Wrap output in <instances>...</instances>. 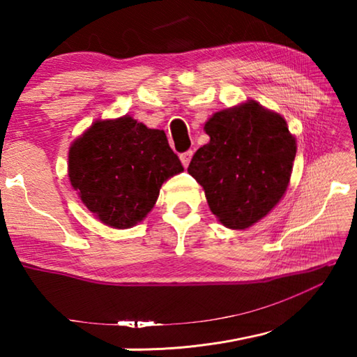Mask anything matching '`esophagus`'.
<instances>
[{
	"mask_svg": "<svg viewBox=\"0 0 357 357\" xmlns=\"http://www.w3.org/2000/svg\"><path fill=\"white\" fill-rule=\"evenodd\" d=\"M192 155H193L192 151H187V153L181 154V162H183V165H184V167H187V165L190 164V159H192Z\"/></svg>",
	"mask_w": 357,
	"mask_h": 357,
	"instance_id": "obj_1",
	"label": "esophagus"
}]
</instances>
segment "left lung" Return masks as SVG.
I'll list each match as a JSON object with an SVG mask.
<instances>
[{"label": "left lung", "instance_id": "8db88e82", "mask_svg": "<svg viewBox=\"0 0 357 357\" xmlns=\"http://www.w3.org/2000/svg\"><path fill=\"white\" fill-rule=\"evenodd\" d=\"M204 132L209 143L193 154L187 172L203 187L222 225L249 228L285 195L296 137L280 113L252 99L214 113Z\"/></svg>", "mask_w": 357, "mask_h": 357}]
</instances>
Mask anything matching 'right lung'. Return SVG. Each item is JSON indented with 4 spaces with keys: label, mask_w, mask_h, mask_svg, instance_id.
<instances>
[{
    "label": "right lung",
    "mask_w": 357,
    "mask_h": 357,
    "mask_svg": "<svg viewBox=\"0 0 357 357\" xmlns=\"http://www.w3.org/2000/svg\"><path fill=\"white\" fill-rule=\"evenodd\" d=\"M181 172L165 132L129 114L94 121L69 148L70 185L96 219L116 229L142 222L162 184Z\"/></svg>",
    "instance_id": "add662e5"
}]
</instances>
